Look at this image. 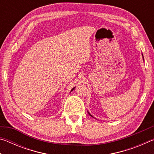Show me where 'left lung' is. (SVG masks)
Listing matches in <instances>:
<instances>
[{
    "mask_svg": "<svg viewBox=\"0 0 154 154\" xmlns=\"http://www.w3.org/2000/svg\"><path fill=\"white\" fill-rule=\"evenodd\" d=\"M142 56H143V54H142ZM88 113H89V114H90V116H91V114H90V113H89V112H88ZM92 117H93V116H92Z\"/></svg>",
    "mask_w": 154,
    "mask_h": 154,
    "instance_id": "8db88e82",
    "label": "left lung"
}]
</instances>
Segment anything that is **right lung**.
Listing matches in <instances>:
<instances>
[{"mask_svg":"<svg viewBox=\"0 0 154 154\" xmlns=\"http://www.w3.org/2000/svg\"><path fill=\"white\" fill-rule=\"evenodd\" d=\"M74 89H75V88H72V90H71V92H72V90H74Z\"/></svg>","mask_w":154,"mask_h":154,"instance_id":"1","label":"right lung"}]
</instances>
